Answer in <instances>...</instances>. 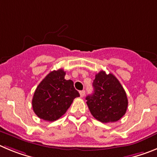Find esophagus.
Instances as JSON below:
<instances>
[{"mask_svg": "<svg viewBox=\"0 0 157 157\" xmlns=\"http://www.w3.org/2000/svg\"><path fill=\"white\" fill-rule=\"evenodd\" d=\"M80 97H84V96L85 95V91H84V90H83V91H80Z\"/></svg>", "mask_w": 157, "mask_h": 157, "instance_id": "34e87169", "label": "esophagus"}]
</instances>
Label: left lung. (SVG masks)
Wrapping results in <instances>:
<instances>
[{
	"label": "left lung",
	"mask_w": 157,
	"mask_h": 157,
	"mask_svg": "<svg viewBox=\"0 0 157 157\" xmlns=\"http://www.w3.org/2000/svg\"><path fill=\"white\" fill-rule=\"evenodd\" d=\"M94 91L86 97L91 115L101 123L116 122L125 114L128 101L124 87L117 77L100 71L93 81Z\"/></svg>",
	"instance_id": "left-lung-1"
}]
</instances>
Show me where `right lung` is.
Listing matches in <instances>:
<instances>
[{"label":"right lung","instance_id":"add662e5","mask_svg":"<svg viewBox=\"0 0 157 157\" xmlns=\"http://www.w3.org/2000/svg\"><path fill=\"white\" fill-rule=\"evenodd\" d=\"M63 70L49 73L36 87L32 100V106L39 118L55 121L66 113L73 99L80 96L71 80L65 79Z\"/></svg>","mask_w":157,"mask_h":157}]
</instances>
